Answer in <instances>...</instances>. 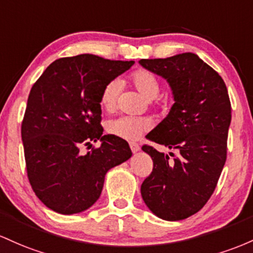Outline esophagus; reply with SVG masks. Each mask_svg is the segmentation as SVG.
<instances>
[{"label":"esophagus","instance_id":"1","mask_svg":"<svg viewBox=\"0 0 253 253\" xmlns=\"http://www.w3.org/2000/svg\"><path fill=\"white\" fill-rule=\"evenodd\" d=\"M130 148H131L132 153H137L140 150V146L137 143H135V142H130Z\"/></svg>","mask_w":253,"mask_h":253}]
</instances>
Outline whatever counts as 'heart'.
I'll return each mask as SVG.
<instances>
[{
    "instance_id": "b5f03b06",
    "label": "heart",
    "mask_w": 253,
    "mask_h": 253,
    "mask_svg": "<svg viewBox=\"0 0 253 253\" xmlns=\"http://www.w3.org/2000/svg\"><path fill=\"white\" fill-rule=\"evenodd\" d=\"M130 79L135 88L147 100H154L159 95L160 82L153 73L144 69L136 70L131 74ZM119 90H121V82L118 80H112L105 84L100 94V105L104 110L111 111L115 109ZM149 127L150 122L148 119L129 117V116H121L110 119L106 123V130L109 134L126 141L137 140Z\"/></svg>"
}]
</instances>
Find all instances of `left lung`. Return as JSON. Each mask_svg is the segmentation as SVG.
<instances>
[{"instance_id":"1","label":"left lung","mask_w":253,"mask_h":253,"mask_svg":"<svg viewBox=\"0 0 253 253\" xmlns=\"http://www.w3.org/2000/svg\"><path fill=\"white\" fill-rule=\"evenodd\" d=\"M138 63L166 80L174 101L147 137L177 152V157L169 153L171 160L153 147H142L154 165L141 185L142 198L155 216L184 220L211 198L226 163L232 119L228 92L222 78L196 53Z\"/></svg>"}]
</instances>
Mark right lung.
Listing matches in <instances>:
<instances>
[{
  "label": "right lung",
  "instance_id": "obj_1",
  "mask_svg": "<svg viewBox=\"0 0 253 253\" xmlns=\"http://www.w3.org/2000/svg\"><path fill=\"white\" fill-rule=\"evenodd\" d=\"M134 64L82 53L56 59L33 84L21 126L31 186L51 211H84L103 191L105 175L131 158L123 138L103 136L100 94ZM99 139L101 147L81 153Z\"/></svg>",
  "mask_w": 253,
  "mask_h": 253
}]
</instances>
